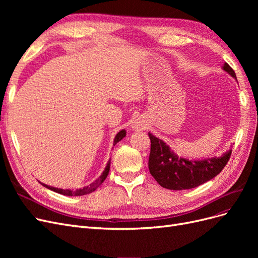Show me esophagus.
<instances>
[{"label": "esophagus", "instance_id": "obj_1", "mask_svg": "<svg viewBox=\"0 0 258 258\" xmlns=\"http://www.w3.org/2000/svg\"><path fill=\"white\" fill-rule=\"evenodd\" d=\"M147 127V123L142 119V118H137L134 120V123H132V128L136 130H143Z\"/></svg>", "mask_w": 258, "mask_h": 258}]
</instances>
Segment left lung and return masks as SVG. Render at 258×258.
Returning a JSON list of instances; mask_svg holds the SVG:
<instances>
[{"label": "left lung", "mask_w": 258, "mask_h": 258, "mask_svg": "<svg viewBox=\"0 0 258 258\" xmlns=\"http://www.w3.org/2000/svg\"><path fill=\"white\" fill-rule=\"evenodd\" d=\"M223 70L237 80L235 71L228 63L225 62ZM148 137L151 139L148 169L161 187L171 190L190 189L210 181L227 165L231 155L229 150L221 157L190 160L178 157L169 145L150 132Z\"/></svg>", "instance_id": "left-lung-1"}]
</instances>
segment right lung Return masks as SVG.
I'll return each instance as SVG.
<instances>
[{"label":"right lung","instance_id":"right-lung-1","mask_svg":"<svg viewBox=\"0 0 258 258\" xmlns=\"http://www.w3.org/2000/svg\"><path fill=\"white\" fill-rule=\"evenodd\" d=\"M124 137H126V130L122 129V130H120L118 132V134L116 135V137L114 139V145L116 143H118L120 140H122ZM110 166H111V161H108L105 169H104V171H103V173L100 175V177L98 179H96V181L93 182V183H91L90 185L85 186V187H83V188H80V189H75V190H73V189H62V188H56V187L48 186V185L43 184L41 182L40 183L44 187H46V188H48V189H50L52 191H56V192L61 194V195H64V196H83V195H87V194H90L92 191H95L98 188V187L104 182V179L108 175V172H110Z\"/></svg>","mask_w":258,"mask_h":258}]
</instances>
